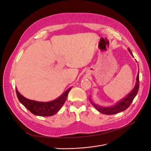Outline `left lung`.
I'll list each match as a JSON object with an SVG mask.
<instances>
[{
  "label": "left lung",
  "instance_id": "8db88e82",
  "mask_svg": "<svg viewBox=\"0 0 151 151\" xmlns=\"http://www.w3.org/2000/svg\"><path fill=\"white\" fill-rule=\"evenodd\" d=\"M130 54L133 56V54L131 52L130 50L128 48ZM139 88V71L138 72V74L137 76L136 79V83L135 85L134 86V89L130 93L128 94L126 97L123 99H121L120 101L117 102L115 105L109 107H105L103 106H100V105L96 104L94 103L93 99L91 98H89V101H91V103L93 104V106L97 109V110L101 113L103 114H105V115H115L118 113H120L121 111H123L127 109L130 106V105L133 101L134 98L136 96L137 94L138 93V90Z\"/></svg>",
  "mask_w": 151,
  "mask_h": 151
}]
</instances>
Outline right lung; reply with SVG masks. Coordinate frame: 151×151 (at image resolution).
Masks as SVG:
<instances>
[{"label":"right lung","mask_w":151,"mask_h":151,"mask_svg":"<svg viewBox=\"0 0 151 151\" xmlns=\"http://www.w3.org/2000/svg\"><path fill=\"white\" fill-rule=\"evenodd\" d=\"M72 88H68L56 99L48 102H40L27 99L21 95L16 88L17 96L20 103L35 115L50 116L56 114L65 103L67 96Z\"/></svg>","instance_id":"obj_1"}]
</instances>
